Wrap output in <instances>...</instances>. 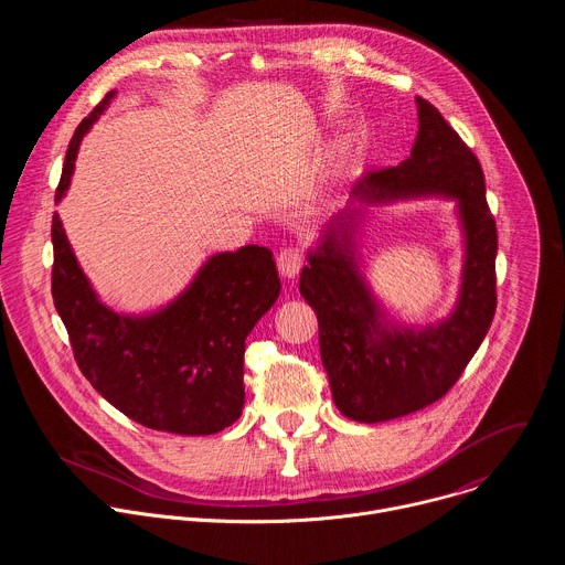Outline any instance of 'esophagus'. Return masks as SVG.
<instances>
[{"label":"esophagus","instance_id":"34e87169","mask_svg":"<svg viewBox=\"0 0 565 565\" xmlns=\"http://www.w3.org/2000/svg\"><path fill=\"white\" fill-rule=\"evenodd\" d=\"M301 266H303V250H301V248L288 246V248L279 250V255H277V268H279L281 277H288V279L297 277L299 270H301Z\"/></svg>","mask_w":565,"mask_h":565}]
</instances>
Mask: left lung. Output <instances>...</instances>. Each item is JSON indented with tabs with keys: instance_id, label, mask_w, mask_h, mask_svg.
I'll list each match as a JSON object with an SVG mask.
<instances>
[{
	"instance_id": "left-lung-1",
	"label": "left lung",
	"mask_w": 565,
	"mask_h": 565,
	"mask_svg": "<svg viewBox=\"0 0 565 565\" xmlns=\"http://www.w3.org/2000/svg\"><path fill=\"white\" fill-rule=\"evenodd\" d=\"M418 138L397 168L371 170L353 194L362 201L445 194L458 199L467 236L460 299L454 315L425 331L380 327V310L355 270L344 216L329 225L299 277L319 321L321 362L338 409L358 423H382L425 409L462 375L497 312V221L473 151L425 98ZM353 218L351 214H347Z\"/></svg>"
}]
</instances>
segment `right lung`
Segmentation results:
<instances>
[{
    "mask_svg": "<svg viewBox=\"0 0 565 565\" xmlns=\"http://www.w3.org/2000/svg\"><path fill=\"white\" fill-rule=\"evenodd\" d=\"M111 98L114 92L77 125L55 201L68 188L79 140ZM51 238L53 303L79 371L109 405L147 429L179 436L216 434L241 416L246 338L281 290L268 248L221 253L174 303L125 317L98 301L57 214Z\"/></svg>",
    "mask_w": 565,
    "mask_h": 565,
    "instance_id": "obj_1",
    "label": "right lung"
}]
</instances>
